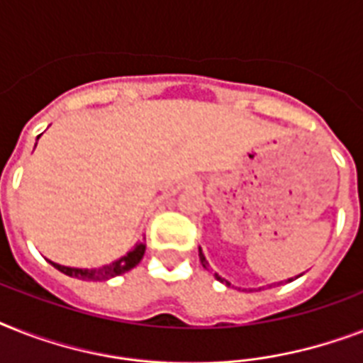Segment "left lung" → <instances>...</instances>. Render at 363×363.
Instances as JSON below:
<instances>
[{"instance_id": "left-lung-1", "label": "left lung", "mask_w": 363, "mask_h": 363, "mask_svg": "<svg viewBox=\"0 0 363 363\" xmlns=\"http://www.w3.org/2000/svg\"><path fill=\"white\" fill-rule=\"evenodd\" d=\"M199 262H201V265H203L205 269H209V262H207V258H205V254L201 252V248H199ZM215 277L218 279L220 282H226V284H230V282L226 281V279H222V277H218V273H215ZM299 277V275H298ZM288 281H294V279H288Z\"/></svg>"}]
</instances>
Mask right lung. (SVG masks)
Here are the masks:
<instances>
[{
  "instance_id": "right-lung-1",
  "label": "right lung",
  "mask_w": 363,
  "mask_h": 363,
  "mask_svg": "<svg viewBox=\"0 0 363 363\" xmlns=\"http://www.w3.org/2000/svg\"><path fill=\"white\" fill-rule=\"evenodd\" d=\"M39 139V137H37ZM145 256V242H135L131 250L122 258L111 262V264L104 265V267H92V269H82V267H67V265H60V264H50L56 267L58 271H62L64 275L75 277V279H81V281H109L113 277H118L125 271L133 269L139 262Z\"/></svg>"
}]
</instances>
